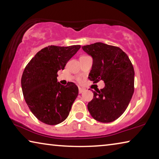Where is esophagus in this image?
<instances>
[{"label":"esophagus","instance_id":"1","mask_svg":"<svg viewBox=\"0 0 159 159\" xmlns=\"http://www.w3.org/2000/svg\"><path fill=\"white\" fill-rule=\"evenodd\" d=\"M84 91H85V90L83 89V88H79V93L80 94L83 93V92H84Z\"/></svg>","mask_w":159,"mask_h":159}]
</instances>
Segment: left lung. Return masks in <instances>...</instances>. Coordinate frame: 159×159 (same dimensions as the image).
<instances>
[{"label":"left lung","instance_id":"8db88e82","mask_svg":"<svg viewBox=\"0 0 159 159\" xmlns=\"http://www.w3.org/2000/svg\"><path fill=\"white\" fill-rule=\"evenodd\" d=\"M82 49L93 58L88 79L93 83L102 80L105 83L100 90H93L94 96L88 104V111L98 121H114L125 111L133 95V64L118 47L99 42L84 45Z\"/></svg>","mask_w":159,"mask_h":159}]
</instances>
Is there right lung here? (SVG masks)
<instances>
[{"label": "right lung", "instance_id": "1", "mask_svg": "<svg viewBox=\"0 0 159 159\" xmlns=\"http://www.w3.org/2000/svg\"><path fill=\"white\" fill-rule=\"evenodd\" d=\"M80 45H49L38 52L26 66L21 84L29 109L40 121L57 125L68 117L79 94L75 83L57 82V71L77 52Z\"/></svg>", "mask_w": 159, "mask_h": 159}]
</instances>
